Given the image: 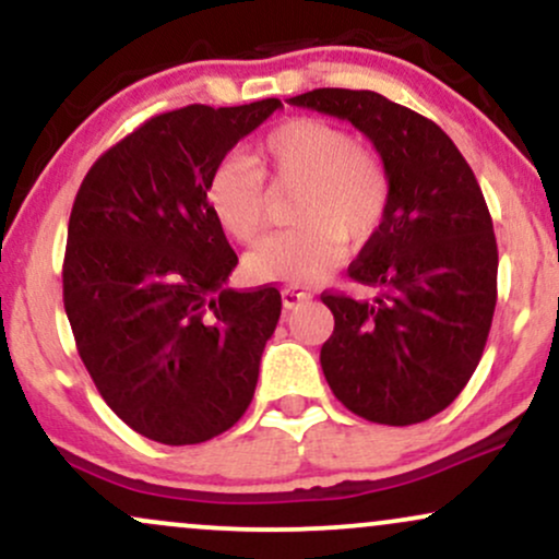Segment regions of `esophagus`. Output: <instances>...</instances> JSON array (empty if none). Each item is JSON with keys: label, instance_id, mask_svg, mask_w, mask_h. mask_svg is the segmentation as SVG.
<instances>
[{"label": "esophagus", "instance_id": "1", "mask_svg": "<svg viewBox=\"0 0 559 559\" xmlns=\"http://www.w3.org/2000/svg\"><path fill=\"white\" fill-rule=\"evenodd\" d=\"M281 297H284V307H288V310H292V307H297L299 301L310 299L312 294L307 292L305 286H297V284H286V286H281Z\"/></svg>", "mask_w": 559, "mask_h": 559}]
</instances>
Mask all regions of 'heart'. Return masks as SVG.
I'll use <instances>...</instances> for the list:
<instances>
[{
	"label": "heart",
	"instance_id": "1",
	"mask_svg": "<svg viewBox=\"0 0 559 559\" xmlns=\"http://www.w3.org/2000/svg\"><path fill=\"white\" fill-rule=\"evenodd\" d=\"M299 186L292 202L294 228L262 239L243 258L254 281L307 284L342 260L344 239L368 241L389 210V176L357 139L320 118H294L258 146V168L226 157L207 178V204L230 239L247 243L265 223V181Z\"/></svg>",
	"mask_w": 559,
	"mask_h": 559
}]
</instances>
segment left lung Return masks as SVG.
I'll use <instances>...</instances> for the list:
<instances>
[{"instance_id": "obj_1", "label": "left lung", "mask_w": 559, "mask_h": 559, "mask_svg": "<svg viewBox=\"0 0 559 559\" xmlns=\"http://www.w3.org/2000/svg\"><path fill=\"white\" fill-rule=\"evenodd\" d=\"M288 105L349 120L383 159L389 210L349 278L373 299L323 292L325 381L360 418L413 426L457 400L497 305V239L471 165L433 120L376 92L316 88Z\"/></svg>"}]
</instances>
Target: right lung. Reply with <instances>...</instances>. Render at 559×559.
<instances>
[{"label":"right lung","mask_w":559,"mask_h":559,"mask_svg":"<svg viewBox=\"0 0 559 559\" xmlns=\"http://www.w3.org/2000/svg\"><path fill=\"white\" fill-rule=\"evenodd\" d=\"M278 107L155 115L96 159L75 194L62 262L75 346L112 413L159 444L221 436L254 396L281 294L226 286L239 258L207 178Z\"/></svg>","instance_id":"right-lung-1"}]
</instances>
